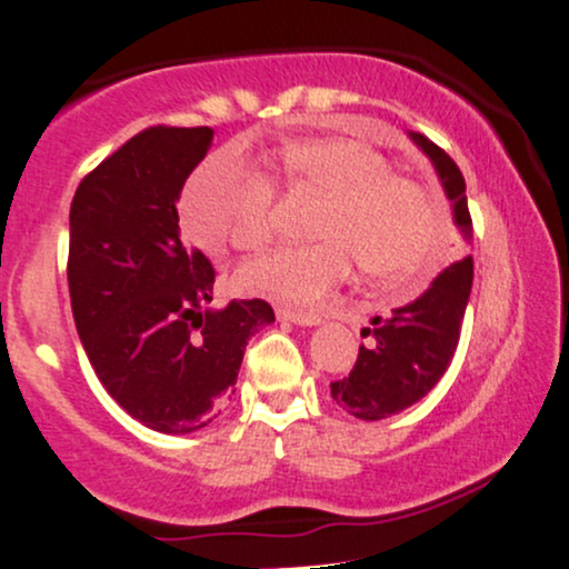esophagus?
I'll use <instances>...</instances> for the list:
<instances>
[{
	"instance_id": "obj_1",
	"label": "esophagus",
	"mask_w": 569,
	"mask_h": 569,
	"mask_svg": "<svg viewBox=\"0 0 569 569\" xmlns=\"http://www.w3.org/2000/svg\"><path fill=\"white\" fill-rule=\"evenodd\" d=\"M277 317L282 319V322H292L300 327H313V325L322 322L317 313H303V311H292V309H277Z\"/></svg>"
}]
</instances>
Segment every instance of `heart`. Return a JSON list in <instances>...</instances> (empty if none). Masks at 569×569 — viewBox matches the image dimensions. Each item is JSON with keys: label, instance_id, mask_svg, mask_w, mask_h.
I'll return each instance as SVG.
<instances>
[{"label": "heart", "instance_id": "1", "mask_svg": "<svg viewBox=\"0 0 569 569\" xmlns=\"http://www.w3.org/2000/svg\"><path fill=\"white\" fill-rule=\"evenodd\" d=\"M273 167L287 189L322 199L311 223L317 244L247 258L233 277L239 290L313 309L349 279L351 260L367 279L399 282L429 258L437 233L429 197L416 180L391 176L389 162L370 146L346 138L298 140L277 153ZM273 202L271 180L223 149L193 170L180 218L204 250H256L271 237Z\"/></svg>", "mask_w": 569, "mask_h": 569}]
</instances>
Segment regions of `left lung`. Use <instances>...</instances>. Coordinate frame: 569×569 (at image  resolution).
Masks as SVG:
<instances>
[{
  "mask_svg": "<svg viewBox=\"0 0 569 569\" xmlns=\"http://www.w3.org/2000/svg\"><path fill=\"white\" fill-rule=\"evenodd\" d=\"M410 138L429 153L442 180L452 216L466 242H471V212L466 202V180L458 164L420 132ZM473 258L463 256L433 279L429 290L412 303L393 309L389 319H372V346H359V357L346 378L332 380V399L362 420H383L423 399L452 362L460 325L471 296Z\"/></svg>",
  "mask_w": 569,
  "mask_h": 569,
  "instance_id": "8db88e82",
  "label": "left lung"
}]
</instances>
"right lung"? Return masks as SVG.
I'll return each mask as SVG.
<instances>
[{"instance_id": "obj_1", "label": "right lung", "mask_w": 569, "mask_h": 569, "mask_svg": "<svg viewBox=\"0 0 569 569\" xmlns=\"http://www.w3.org/2000/svg\"><path fill=\"white\" fill-rule=\"evenodd\" d=\"M210 127L157 124L79 183L69 216L77 332L103 389L162 433L204 429L237 383L244 346L273 322L266 300L212 311L216 269L178 229V197Z\"/></svg>"}]
</instances>
